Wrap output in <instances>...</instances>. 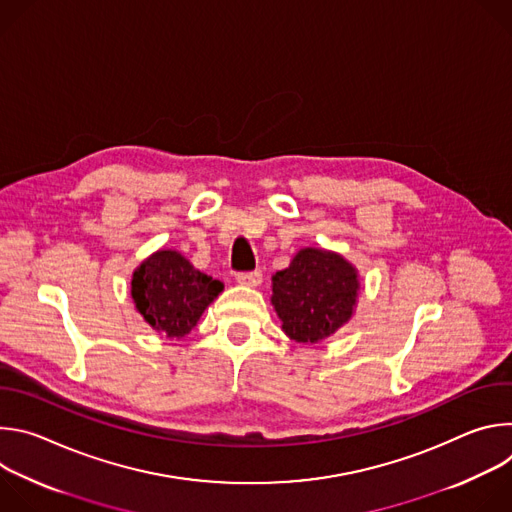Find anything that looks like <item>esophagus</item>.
<instances>
[{"label":"esophagus","instance_id":"34e87169","mask_svg":"<svg viewBox=\"0 0 512 512\" xmlns=\"http://www.w3.org/2000/svg\"><path fill=\"white\" fill-rule=\"evenodd\" d=\"M237 281H239L241 285H247V287H257V285L263 281V275H261V271L239 273V275H237Z\"/></svg>","mask_w":512,"mask_h":512}]
</instances>
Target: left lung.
Instances as JSON below:
<instances>
[{"instance_id": "1", "label": "left lung", "mask_w": 512, "mask_h": 512, "mask_svg": "<svg viewBox=\"0 0 512 512\" xmlns=\"http://www.w3.org/2000/svg\"><path fill=\"white\" fill-rule=\"evenodd\" d=\"M271 291L285 336L318 344L354 316L360 279L358 269L340 253L304 247L271 277Z\"/></svg>"}]
</instances>
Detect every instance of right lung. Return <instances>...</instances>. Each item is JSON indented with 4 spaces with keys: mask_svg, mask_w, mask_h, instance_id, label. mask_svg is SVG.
Masks as SVG:
<instances>
[{
    "mask_svg": "<svg viewBox=\"0 0 512 512\" xmlns=\"http://www.w3.org/2000/svg\"><path fill=\"white\" fill-rule=\"evenodd\" d=\"M223 289V281L198 271L176 249H158L131 275L135 310L166 338H184Z\"/></svg>",
    "mask_w": 512,
    "mask_h": 512,
    "instance_id": "obj_1",
    "label": "right lung"
}]
</instances>
